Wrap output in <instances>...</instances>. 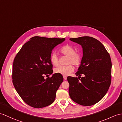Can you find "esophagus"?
I'll return each mask as SVG.
<instances>
[{"label":"esophagus","mask_w":122,"mask_h":122,"mask_svg":"<svg viewBox=\"0 0 122 122\" xmlns=\"http://www.w3.org/2000/svg\"><path fill=\"white\" fill-rule=\"evenodd\" d=\"M63 78H64V80H66V79H67L66 76H65V75H63Z\"/></svg>","instance_id":"esophagus-1"}]
</instances>
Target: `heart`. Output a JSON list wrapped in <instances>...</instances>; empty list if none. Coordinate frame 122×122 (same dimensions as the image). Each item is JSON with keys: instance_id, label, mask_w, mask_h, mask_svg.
Here are the masks:
<instances>
[{"instance_id": "heart-1", "label": "heart", "mask_w": 122, "mask_h": 122, "mask_svg": "<svg viewBox=\"0 0 122 122\" xmlns=\"http://www.w3.org/2000/svg\"><path fill=\"white\" fill-rule=\"evenodd\" d=\"M59 51L61 54L69 56L67 62L69 64L58 66L55 69V72L62 75H68L74 70V67L71 64L75 66H79L81 62L83 55L80 52L75 51V48L70 45H66L61 47ZM50 60L51 63L54 66H58L59 64V57L55 53L51 55Z\"/></svg>"}]
</instances>
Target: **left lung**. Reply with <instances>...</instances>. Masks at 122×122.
<instances>
[{"instance_id":"left-lung-1","label":"left lung","mask_w":122,"mask_h":122,"mask_svg":"<svg viewBox=\"0 0 122 122\" xmlns=\"http://www.w3.org/2000/svg\"><path fill=\"white\" fill-rule=\"evenodd\" d=\"M70 39L81 45L83 51L81 64L75 73L78 78L67 77L70 97L80 105H93L103 98L111 84V57L103 45L92 37Z\"/></svg>"}]
</instances>
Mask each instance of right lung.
<instances>
[{
  "label": "right lung",
  "mask_w": 122,
  "mask_h": 122,
  "mask_svg": "<svg viewBox=\"0 0 122 122\" xmlns=\"http://www.w3.org/2000/svg\"><path fill=\"white\" fill-rule=\"evenodd\" d=\"M65 38L34 36L17 53L12 67V83L25 103L35 108L49 106L55 101L56 92L63 81L61 74H52L50 57L53 48Z\"/></svg>",
  "instance_id": "add662e5"
}]
</instances>
